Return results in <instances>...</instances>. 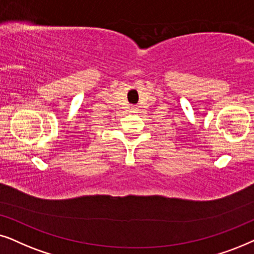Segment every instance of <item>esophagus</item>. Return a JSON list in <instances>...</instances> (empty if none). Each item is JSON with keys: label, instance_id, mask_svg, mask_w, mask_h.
<instances>
[{"label": "esophagus", "instance_id": "34e87169", "mask_svg": "<svg viewBox=\"0 0 254 254\" xmlns=\"http://www.w3.org/2000/svg\"><path fill=\"white\" fill-rule=\"evenodd\" d=\"M138 111H139V109H138L136 106L131 107V113H138Z\"/></svg>", "mask_w": 254, "mask_h": 254}]
</instances>
